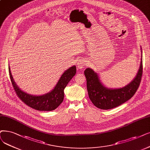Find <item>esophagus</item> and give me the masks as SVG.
I'll return each instance as SVG.
<instances>
[{
    "label": "esophagus",
    "mask_w": 150,
    "mask_h": 150,
    "mask_svg": "<svg viewBox=\"0 0 150 150\" xmlns=\"http://www.w3.org/2000/svg\"><path fill=\"white\" fill-rule=\"evenodd\" d=\"M87 62H86L85 59H80V60H78V62H77V67L79 69H82L83 68H84L86 67V66L87 64Z\"/></svg>",
    "instance_id": "34e87169"
}]
</instances>
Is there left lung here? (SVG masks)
Masks as SVG:
<instances>
[{
	"instance_id": "obj_1",
	"label": "left lung",
	"mask_w": 150,
	"mask_h": 150,
	"mask_svg": "<svg viewBox=\"0 0 150 150\" xmlns=\"http://www.w3.org/2000/svg\"><path fill=\"white\" fill-rule=\"evenodd\" d=\"M142 54V47H140ZM142 55L140 68L134 79L125 86L111 88L105 87L98 74L91 68H87L84 74L87 80V88L92 103L101 110H110L125 103L133 97L139 88L142 76Z\"/></svg>"
}]
</instances>
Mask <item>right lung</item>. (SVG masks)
<instances>
[{"instance_id":"right-lung-1","label":"right lung","mask_w":150,"mask_h":150,"mask_svg":"<svg viewBox=\"0 0 150 150\" xmlns=\"http://www.w3.org/2000/svg\"><path fill=\"white\" fill-rule=\"evenodd\" d=\"M8 68L10 80L18 97L26 105L39 111H52L58 107L64 99V88L76 73V66H73L64 72L50 92L41 95H33L23 92L18 87L11 75L10 67Z\"/></svg>"}]
</instances>
